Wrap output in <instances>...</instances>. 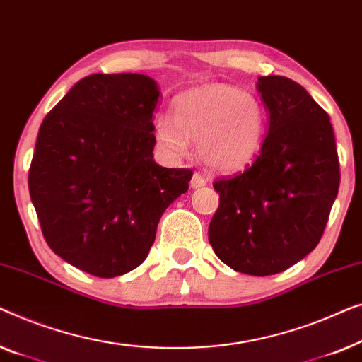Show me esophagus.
<instances>
[{
	"label": "esophagus",
	"instance_id": "esophagus-1",
	"mask_svg": "<svg viewBox=\"0 0 362 362\" xmlns=\"http://www.w3.org/2000/svg\"><path fill=\"white\" fill-rule=\"evenodd\" d=\"M208 182H210V179H208V177L195 172V174H193V177H192V180H190V187L192 188H200V187H205Z\"/></svg>",
	"mask_w": 362,
	"mask_h": 362
}]
</instances>
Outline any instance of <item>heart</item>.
I'll list each match as a JSON object with an SVG mask.
<instances>
[{
    "label": "heart",
    "instance_id": "b5f03b06",
    "mask_svg": "<svg viewBox=\"0 0 362 362\" xmlns=\"http://www.w3.org/2000/svg\"><path fill=\"white\" fill-rule=\"evenodd\" d=\"M266 136V113L256 96L233 85H206L180 95L170 115L154 121L162 154L180 160L197 142L198 156L213 170L238 172L251 164Z\"/></svg>",
    "mask_w": 362,
    "mask_h": 362
}]
</instances>
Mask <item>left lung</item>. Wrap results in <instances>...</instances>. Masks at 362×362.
<instances>
[{
    "instance_id": "8db88e82",
    "label": "left lung",
    "mask_w": 362,
    "mask_h": 362,
    "mask_svg": "<svg viewBox=\"0 0 362 362\" xmlns=\"http://www.w3.org/2000/svg\"><path fill=\"white\" fill-rule=\"evenodd\" d=\"M269 113L261 152L243 174L213 183L220 206L208 239L226 266L272 276L313 251L339 188L329 116L297 81L259 77Z\"/></svg>"
}]
</instances>
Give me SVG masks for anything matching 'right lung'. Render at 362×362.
<instances>
[{"label":"right lung","instance_id":"1","mask_svg":"<svg viewBox=\"0 0 362 362\" xmlns=\"http://www.w3.org/2000/svg\"><path fill=\"white\" fill-rule=\"evenodd\" d=\"M159 86L147 75L77 81L39 128L29 193L49 247L91 276L144 262L162 213L188 190L190 169L156 164L152 116Z\"/></svg>","mask_w":362,"mask_h":362}]
</instances>
